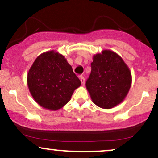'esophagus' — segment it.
I'll use <instances>...</instances> for the list:
<instances>
[{
  "mask_svg": "<svg viewBox=\"0 0 158 158\" xmlns=\"http://www.w3.org/2000/svg\"><path fill=\"white\" fill-rule=\"evenodd\" d=\"M79 79H80V81H81V85H82V86H83V85H85V81L84 77H82V76H80V77H79Z\"/></svg>",
  "mask_w": 158,
  "mask_h": 158,
  "instance_id": "esophagus-1",
  "label": "esophagus"
}]
</instances>
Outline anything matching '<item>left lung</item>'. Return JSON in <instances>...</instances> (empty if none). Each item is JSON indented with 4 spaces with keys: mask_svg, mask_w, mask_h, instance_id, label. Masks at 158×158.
<instances>
[{
    "mask_svg": "<svg viewBox=\"0 0 158 158\" xmlns=\"http://www.w3.org/2000/svg\"><path fill=\"white\" fill-rule=\"evenodd\" d=\"M86 81L90 98L99 108L109 109L124 100L131 85V73L118 54L109 50L93 56Z\"/></svg>",
    "mask_w": 158,
    "mask_h": 158,
    "instance_id": "1",
    "label": "left lung"
}]
</instances>
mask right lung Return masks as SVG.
<instances>
[{
    "label": "right lung",
    "instance_id": "right-lung-1",
    "mask_svg": "<svg viewBox=\"0 0 158 158\" xmlns=\"http://www.w3.org/2000/svg\"><path fill=\"white\" fill-rule=\"evenodd\" d=\"M27 85L40 106L50 110L64 107L81 81L64 56L55 50L41 53L27 74Z\"/></svg>",
    "mask_w": 158,
    "mask_h": 158
}]
</instances>
